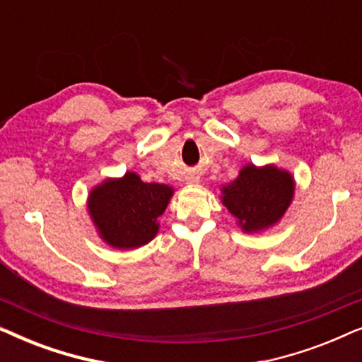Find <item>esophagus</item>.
Returning <instances> with one entry per match:
<instances>
[{
  "mask_svg": "<svg viewBox=\"0 0 362 362\" xmlns=\"http://www.w3.org/2000/svg\"><path fill=\"white\" fill-rule=\"evenodd\" d=\"M189 181H191V182H197V181H199V177H191Z\"/></svg>",
  "mask_w": 362,
  "mask_h": 362,
  "instance_id": "esophagus-1",
  "label": "esophagus"
}]
</instances>
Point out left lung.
Segmentation results:
<instances>
[{
	"label": "left lung",
	"mask_w": 362,
	"mask_h": 362,
	"mask_svg": "<svg viewBox=\"0 0 362 362\" xmlns=\"http://www.w3.org/2000/svg\"><path fill=\"white\" fill-rule=\"evenodd\" d=\"M221 201L244 232L275 226L293 199L295 181L288 171L274 165H245L239 176L222 186Z\"/></svg>",
	"instance_id": "8db88e82"
}]
</instances>
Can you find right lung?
<instances>
[{"instance_id":"obj_1","label":"right lung","mask_w":362,"mask_h":362,"mask_svg":"<svg viewBox=\"0 0 362 362\" xmlns=\"http://www.w3.org/2000/svg\"><path fill=\"white\" fill-rule=\"evenodd\" d=\"M173 187L143 182L136 173L108 177L88 194L87 207L98 235L115 249H136L155 239Z\"/></svg>"}]
</instances>
